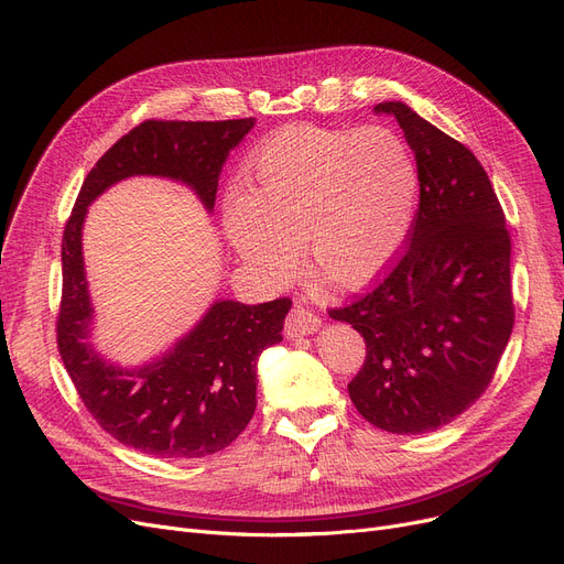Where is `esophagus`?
<instances>
[{
  "label": "esophagus",
  "mask_w": 564,
  "mask_h": 564,
  "mask_svg": "<svg viewBox=\"0 0 564 564\" xmlns=\"http://www.w3.org/2000/svg\"><path fill=\"white\" fill-rule=\"evenodd\" d=\"M323 327V321L317 317L315 313H311L308 308L304 306H295L290 311L288 321H285V336L288 338H302V336H308V334H315L317 329Z\"/></svg>",
  "instance_id": "obj_1"
}]
</instances>
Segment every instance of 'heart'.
<instances>
[{
  "mask_svg": "<svg viewBox=\"0 0 564 564\" xmlns=\"http://www.w3.org/2000/svg\"><path fill=\"white\" fill-rule=\"evenodd\" d=\"M243 182L226 195L224 230L269 283L297 274V240L334 285L373 281L403 249L420 203L417 161L382 127H285L247 159Z\"/></svg>",
  "mask_w": 564,
  "mask_h": 564,
  "instance_id": "1",
  "label": "heart"
}]
</instances>
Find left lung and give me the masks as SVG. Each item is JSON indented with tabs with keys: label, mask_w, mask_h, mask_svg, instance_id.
Returning <instances> with one entry per match:
<instances>
[{
	"label": "left lung",
	"mask_w": 564,
	"mask_h": 564,
	"mask_svg": "<svg viewBox=\"0 0 564 564\" xmlns=\"http://www.w3.org/2000/svg\"><path fill=\"white\" fill-rule=\"evenodd\" d=\"M373 110L403 129L420 170V207L387 279L329 315L366 340L364 366L348 384L361 417L417 435L456 420L494 380L513 327L511 239L468 147L401 101Z\"/></svg>",
	"instance_id": "left-lung-1"
}]
</instances>
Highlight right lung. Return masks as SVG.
Here are the masks:
<instances>
[{
  "mask_svg": "<svg viewBox=\"0 0 564 564\" xmlns=\"http://www.w3.org/2000/svg\"><path fill=\"white\" fill-rule=\"evenodd\" d=\"M256 119H147L99 159L78 193L62 239L57 348L91 417L121 445L159 458L226 449L256 412L258 357L281 343L288 297L264 304L218 300L186 336L150 364L121 369L89 343L91 300L83 260L87 207L112 184L152 175L191 186L214 209L218 175Z\"/></svg>",
  "mask_w": 564,
  "mask_h": 564,
  "instance_id": "obj_1",
  "label": "right lung"
}]
</instances>
